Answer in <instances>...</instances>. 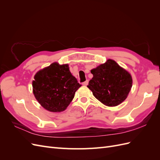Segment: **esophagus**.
I'll use <instances>...</instances> for the list:
<instances>
[{"label":"esophagus","instance_id":"34e87169","mask_svg":"<svg viewBox=\"0 0 160 160\" xmlns=\"http://www.w3.org/2000/svg\"><path fill=\"white\" fill-rule=\"evenodd\" d=\"M88 83H89V81L88 80H87V81H85V82H83V85H88Z\"/></svg>","mask_w":160,"mask_h":160}]
</instances>
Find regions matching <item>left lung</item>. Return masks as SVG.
I'll return each mask as SVG.
<instances>
[{
    "label": "left lung",
    "instance_id": "1",
    "mask_svg": "<svg viewBox=\"0 0 160 160\" xmlns=\"http://www.w3.org/2000/svg\"><path fill=\"white\" fill-rule=\"evenodd\" d=\"M91 72L93 77L88 88L101 103L113 107L127 98L132 87V76L115 61L109 59Z\"/></svg>",
    "mask_w": 160,
    "mask_h": 160
}]
</instances>
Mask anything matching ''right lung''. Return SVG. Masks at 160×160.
I'll use <instances>...</instances> for the list:
<instances>
[{"instance_id": "right-lung-1", "label": "right lung", "mask_w": 160, "mask_h": 160, "mask_svg": "<svg viewBox=\"0 0 160 160\" xmlns=\"http://www.w3.org/2000/svg\"><path fill=\"white\" fill-rule=\"evenodd\" d=\"M81 86L71 75L68 65H59L57 62L37 72L32 81L35 98L51 112L64 111Z\"/></svg>"}]
</instances>
